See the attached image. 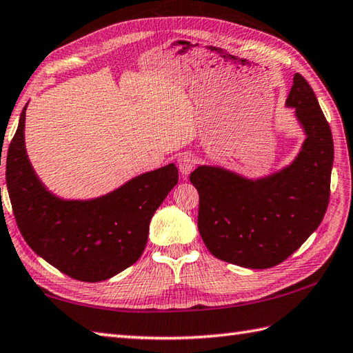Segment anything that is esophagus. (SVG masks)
<instances>
[{
    "instance_id": "obj_1",
    "label": "esophagus",
    "mask_w": 353,
    "mask_h": 353,
    "mask_svg": "<svg viewBox=\"0 0 353 353\" xmlns=\"http://www.w3.org/2000/svg\"><path fill=\"white\" fill-rule=\"evenodd\" d=\"M177 165H179V170H181L182 174L188 176L190 172L194 170V167H196V159H194V156L185 153V154L179 157Z\"/></svg>"
}]
</instances>
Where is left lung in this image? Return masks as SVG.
<instances>
[{"instance_id":"8db88e82","label":"left lung","mask_w":353,"mask_h":353,"mask_svg":"<svg viewBox=\"0 0 353 353\" xmlns=\"http://www.w3.org/2000/svg\"><path fill=\"white\" fill-rule=\"evenodd\" d=\"M306 141L291 167L261 181L199 167L190 181L199 191L197 226L208 251L251 269L280 265L305 243L326 214L334 139L312 87L300 73L286 99Z\"/></svg>"}]
</instances>
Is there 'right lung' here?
<instances>
[{
  "label": "right lung",
  "mask_w": 353,
  "mask_h": 353,
  "mask_svg": "<svg viewBox=\"0 0 353 353\" xmlns=\"http://www.w3.org/2000/svg\"><path fill=\"white\" fill-rule=\"evenodd\" d=\"M24 121L26 108L7 150L6 182L27 245L79 281L107 280L136 263L147 245L151 217L179 182L176 165L145 172L99 199L61 200L38 181L27 159Z\"/></svg>",
  "instance_id": "1"
}]
</instances>
